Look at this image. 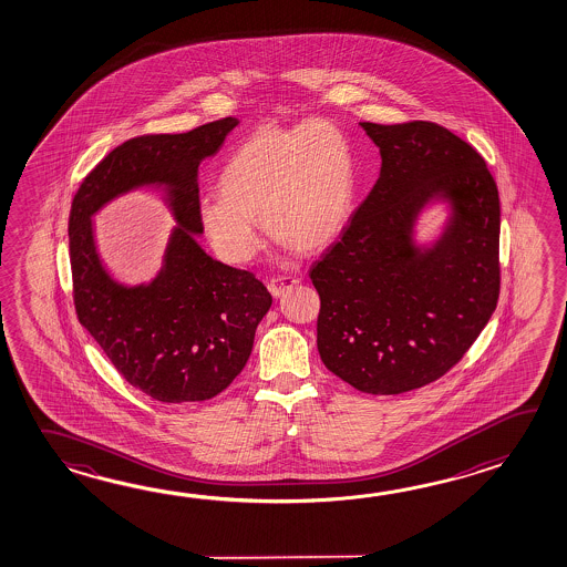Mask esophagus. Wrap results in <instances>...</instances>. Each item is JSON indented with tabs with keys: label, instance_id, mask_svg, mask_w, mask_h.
Segmentation results:
<instances>
[{
	"label": "esophagus",
	"instance_id": "obj_1",
	"mask_svg": "<svg viewBox=\"0 0 567 567\" xmlns=\"http://www.w3.org/2000/svg\"><path fill=\"white\" fill-rule=\"evenodd\" d=\"M297 285H299V278L292 277V275H282V277H272L268 280V290H270V295L275 299H278V297H282L287 290L297 287Z\"/></svg>",
	"mask_w": 567,
	"mask_h": 567
}]
</instances>
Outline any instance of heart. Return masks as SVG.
<instances>
[{"mask_svg":"<svg viewBox=\"0 0 567 567\" xmlns=\"http://www.w3.org/2000/svg\"><path fill=\"white\" fill-rule=\"evenodd\" d=\"M355 185V151L336 123L265 125L231 151L218 177L220 194L199 199L197 220L230 265H246L260 252L258 218L282 246L311 252L346 228Z\"/></svg>","mask_w":567,"mask_h":567,"instance_id":"obj_1","label":"heart"}]
</instances>
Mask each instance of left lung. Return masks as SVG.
Masks as SVG:
<instances>
[{
    "label": "left lung",
    "mask_w": 567,
    "mask_h": 567,
    "mask_svg": "<svg viewBox=\"0 0 567 567\" xmlns=\"http://www.w3.org/2000/svg\"><path fill=\"white\" fill-rule=\"evenodd\" d=\"M382 169L341 238L312 265L324 368L373 395L410 392L454 368L497 309V184L481 153L430 121L359 123ZM452 216L432 247L413 240L430 200Z\"/></svg>",
    "instance_id": "8db88e82"
}]
</instances>
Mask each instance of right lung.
Returning <instances> with one entry per match:
<instances>
[{
  "label": "right lung",
  "mask_w": 567,
  "mask_h": 567,
  "mask_svg": "<svg viewBox=\"0 0 567 567\" xmlns=\"http://www.w3.org/2000/svg\"><path fill=\"white\" fill-rule=\"evenodd\" d=\"M238 118L118 145L84 177L69 220L74 307L82 327L133 388L189 404L224 392L244 370L272 297L258 278L214 260L197 244V167L220 151ZM159 186L175 214L163 270L147 286L116 284L93 244L90 218L115 196Z\"/></svg>",
  "instance_id": "add662e5"
}]
</instances>
